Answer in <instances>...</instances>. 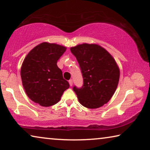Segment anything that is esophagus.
<instances>
[{"mask_svg": "<svg viewBox=\"0 0 150 150\" xmlns=\"http://www.w3.org/2000/svg\"><path fill=\"white\" fill-rule=\"evenodd\" d=\"M69 84H70V86H72V85H73V80H69Z\"/></svg>", "mask_w": 150, "mask_h": 150, "instance_id": "esophagus-1", "label": "esophagus"}]
</instances>
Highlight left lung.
<instances>
[{"label": "left lung", "instance_id": "8db88e82", "mask_svg": "<svg viewBox=\"0 0 150 150\" xmlns=\"http://www.w3.org/2000/svg\"><path fill=\"white\" fill-rule=\"evenodd\" d=\"M70 51L79 64L84 84L74 86L79 103L88 109H97L110 100L118 86L120 70L114 57L96 43L78 44Z\"/></svg>", "mask_w": 150, "mask_h": 150}]
</instances>
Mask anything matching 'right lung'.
Listing matches in <instances>:
<instances>
[{
	"label": "right lung",
	"mask_w": 150,
	"mask_h": 150,
	"mask_svg": "<svg viewBox=\"0 0 150 150\" xmlns=\"http://www.w3.org/2000/svg\"><path fill=\"white\" fill-rule=\"evenodd\" d=\"M66 49L57 43L43 42L25 57L21 68L22 84L25 93L34 103L42 107L54 105L70 87L57 66Z\"/></svg>",
	"instance_id": "1"
}]
</instances>
